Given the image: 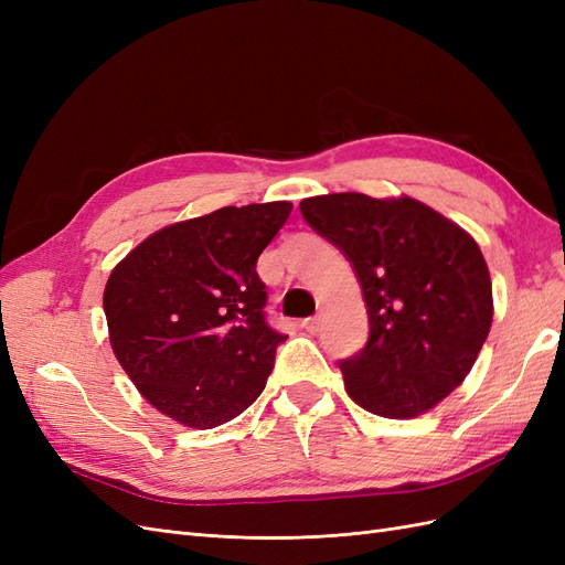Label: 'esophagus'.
Here are the masks:
<instances>
[{
  "instance_id": "esophagus-1",
  "label": "esophagus",
  "mask_w": 565,
  "mask_h": 565,
  "mask_svg": "<svg viewBox=\"0 0 565 565\" xmlns=\"http://www.w3.org/2000/svg\"><path fill=\"white\" fill-rule=\"evenodd\" d=\"M301 328L309 330V332H318V330H320V316L303 318V320H301Z\"/></svg>"
}]
</instances>
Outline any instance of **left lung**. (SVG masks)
<instances>
[{
  "label": "left lung",
  "instance_id": "1",
  "mask_svg": "<svg viewBox=\"0 0 565 565\" xmlns=\"http://www.w3.org/2000/svg\"><path fill=\"white\" fill-rule=\"evenodd\" d=\"M301 216L344 252L363 287L370 339L341 361L349 396L367 413L409 419L448 398L492 324V282L473 237L413 198L330 193Z\"/></svg>",
  "mask_w": 565,
  "mask_h": 565
}]
</instances>
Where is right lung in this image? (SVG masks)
Returning <instances> with one entry per match:
<instances>
[{
  "label": "right lung",
  "instance_id": "right-lung-1",
  "mask_svg": "<svg viewBox=\"0 0 565 565\" xmlns=\"http://www.w3.org/2000/svg\"><path fill=\"white\" fill-rule=\"evenodd\" d=\"M289 212V202H264L179 221L113 268L110 347L162 415L214 429L259 398L287 337L266 322L256 259Z\"/></svg>",
  "mask_w": 565,
  "mask_h": 565
}]
</instances>
